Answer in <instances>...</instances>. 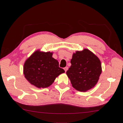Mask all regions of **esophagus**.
Here are the masks:
<instances>
[{"label": "esophagus", "instance_id": "34e87169", "mask_svg": "<svg viewBox=\"0 0 123 123\" xmlns=\"http://www.w3.org/2000/svg\"><path fill=\"white\" fill-rule=\"evenodd\" d=\"M68 67H64V70H65V72H67V70H68Z\"/></svg>", "mask_w": 123, "mask_h": 123}]
</instances>
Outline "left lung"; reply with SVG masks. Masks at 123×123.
Instances as JSON below:
<instances>
[{"instance_id": "obj_1", "label": "left lung", "mask_w": 123, "mask_h": 123, "mask_svg": "<svg viewBox=\"0 0 123 123\" xmlns=\"http://www.w3.org/2000/svg\"><path fill=\"white\" fill-rule=\"evenodd\" d=\"M70 63L66 74L75 89L86 92L96 85L101 73V62L96 55L84 49L73 54Z\"/></svg>"}]
</instances>
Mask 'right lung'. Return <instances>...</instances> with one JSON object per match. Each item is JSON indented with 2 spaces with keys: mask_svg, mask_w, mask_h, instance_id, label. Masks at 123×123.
<instances>
[{
  "mask_svg": "<svg viewBox=\"0 0 123 123\" xmlns=\"http://www.w3.org/2000/svg\"><path fill=\"white\" fill-rule=\"evenodd\" d=\"M50 52L35 51L24 65L25 78L38 88H46L53 84L56 77L65 72L59 67L57 60L52 57Z\"/></svg>",
  "mask_w": 123,
  "mask_h": 123,
  "instance_id": "add662e5",
  "label": "right lung"
}]
</instances>
